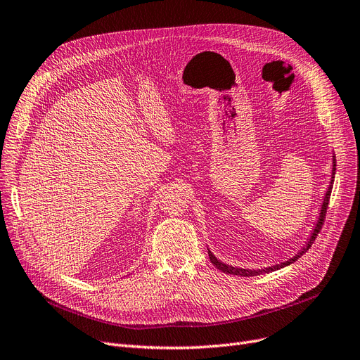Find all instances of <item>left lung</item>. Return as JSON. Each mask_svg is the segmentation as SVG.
I'll return each instance as SVG.
<instances>
[{
  "instance_id": "obj_1",
  "label": "left lung",
  "mask_w": 360,
  "mask_h": 360,
  "mask_svg": "<svg viewBox=\"0 0 360 360\" xmlns=\"http://www.w3.org/2000/svg\"><path fill=\"white\" fill-rule=\"evenodd\" d=\"M334 176H335V157L333 155V169H331V180H330V184L327 187V192H325L323 195V199H322V203H321V208H319V215H318V219H316V224L314 226L312 231H311V236L309 238H307V242H304V245L302 246V249L290 258L288 261H284L281 264H276L272 266H266V268H261V269H249V268H238V266H233V265H229V264H224L221 262L217 256L208 249V255H210V259L212 262L214 266H217L219 271L226 272V274H230V276H240V277H253V276H261V274H266V272H272V271H277V269H281L284 266H288L290 264L296 262L300 256L303 253H306L307 250H309V248L312 246V243L315 242V238L323 224V218H325V214H327V208H328V202H330V196H331V189H333V183H334Z\"/></svg>"
}]
</instances>
